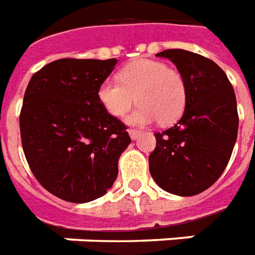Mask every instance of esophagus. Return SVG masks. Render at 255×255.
<instances>
[{"mask_svg":"<svg viewBox=\"0 0 255 255\" xmlns=\"http://www.w3.org/2000/svg\"><path fill=\"white\" fill-rule=\"evenodd\" d=\"M140 134H141V131L140 130H134V129H130V130H129V136H130L131 140H136Z\"/></svg>","mask_w":255,"mask_h":255,"instance_id":"obj_1","label":"esophagus"}]
</instances>
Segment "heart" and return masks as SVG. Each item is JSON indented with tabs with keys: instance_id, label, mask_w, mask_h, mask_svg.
Wrapping results in <instances>:
<instances>
[{
	"instance_id": "b5f03b06",
	"label": "heart",
	"mask_w": 255,
	"mask_h": 255,
	"mask_svg": "<svg viewBox=\"0 0 255 255\" xmlns=\"http://www.w3.org/2000/svg\"><path fill=\"white\" fill-rule=\"evenodd\" d=\"M99 100L110 115L122 118L133 104H140L129 115L131 125H160L177 122L187 104L185 79L177 70L155 60L131 61L119 71V82L107 79L99 92Z\"/></svg>"
}]
</instances>
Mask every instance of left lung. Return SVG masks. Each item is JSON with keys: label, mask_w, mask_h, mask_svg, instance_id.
<instances>
[{"label": "left lung", "mask_w": 255, "mask_h": 255, "mask_svg": "<svg viewBox=\"0 0 255 255\" xmlns=\"http://www.w3.org/2000/svg\"><path fill=\"white\" fill-rule=\"evenodd\" d=\"M174 63L187 85V104L173 128L155 133L149 173L166 192L192 196L217 181L238 137L236 97L227 74L210 59L184 49L156 53Z\"/></svg>", "instance_id": "8db88e82"}]
</instances>
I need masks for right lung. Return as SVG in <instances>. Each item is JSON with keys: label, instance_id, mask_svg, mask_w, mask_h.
<instances>
[{"label": "right lung", "instance_id": "add662e5", "mask_svg": "<svg viewBox=\"0 0 255 255\" xmlns=\"http://www.w3.org/2000/svg\"><path fill=\"white\" fill-rule=\"evenodd\" d=\"M115 64L117 59H59L34 74L24 93L20 136L28 166L46 191L67 202L106 194L131 141L126 125L97 96Z\"/></svg>", "mask_w": 255, "mask_h": 255}]
</instances>
